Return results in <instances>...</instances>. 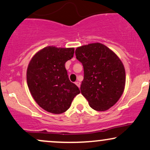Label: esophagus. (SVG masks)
Returning a JSON list of instances; mask_svg holds the SVG:
<instances>
[{
    "label": "esophagus",
    "instance_id": "1",
    "mask_svg": "<svg viewBox=\"0 0 150 150\" xmlns=\"http://www.w3.org/2000/svg\"><path fill=\"white\" fill-rule=\"evenodd\" d=\"M75 84L76 85V86H78L79 88H80V86H81V83H80V82H79V81H76V82H75Z\"/></svg>",
    "mask_w": 150,
    "mask_h": 150
}]
</instances>
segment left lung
<instances>
[{"instance_id":"left-lung-1","label":"left lung","mask_w":150,"mask_h":150,"mask_svg":"<svg viewBox=\"0 0 150 150\" xmlns=\"http://www.w3.org/2000/svg\"><path fill=\"white\" fill-rule=\"evenodd\" d=\"M75 53L84 69L81 94L94 110H107L117 103L125 90L123 63L112 50L101 43L77 47Z\"/></svg>"}]
</instances>
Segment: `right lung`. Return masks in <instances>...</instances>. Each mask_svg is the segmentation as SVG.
<instances>
[{"instance_id": "right-lung-1", "label": "right lung", "mask_w": 150, "mask_h": 150, "mask_svg": "<svg viewBox=\"0 0 150 150\" xmlns=\"http://www.w3.org/2000/svg\"><path fill=\"white\" fill-rule=\"evenodd\" d=\"M74 53V48L49 46L37 52L29 62L26 73L29 90L37 103L47 112H65L80 93L69 81L64 66Z\"/></svg>"}]
</instances>
